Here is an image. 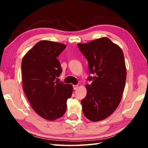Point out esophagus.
<instances>
[{
	"instance_id": "obj_1",
	"label": "esophagus",
	"mask_w": 148,
	"mask_h": 148,
	"mask_svg": "<svg viewBox=\"0 0 148 148\" xmlns=\"http://www.w3.org/2000/svg\"><path fill=\"white\" fill-rule=\"evenodd\" d=\"M73 88L74 90H77L79 88V85H77V84H76V85H73Z\"/></svg>"
}]
</instances>
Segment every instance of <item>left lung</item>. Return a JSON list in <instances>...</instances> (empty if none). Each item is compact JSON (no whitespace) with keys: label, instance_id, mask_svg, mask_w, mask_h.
I'll use <instances>...</instances> for the list:
<instances>
[{"label":"left lung","instance_id":"8db88e82","mask_svg":"<svg viewBox=\"0 0 148 148\" xmlns=\"http://www.w3.org/2000/svg\"><path fill=\"white\" fill-rule=\"evenodd\" d=\"M79 50L88 62L92 80L86 84L87 94L81 100L83 112L89 120L102 121L117 109L122 98L127 78L123 53L108 37L88 43H78Z\"/></svg>","mask_w":148,"mask_h":148}]
</instances>
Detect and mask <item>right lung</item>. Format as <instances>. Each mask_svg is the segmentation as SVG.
<instances>
[{
  "label": "right lung",
  "mask_w": 148,
  "mask_h": 148,
  "mask_svg": "<svg viewBox=\"0 0 148 148\" xmlns=\"http://www.w3.org/2000/svg\"><path fill=\"white\" fill-rule=\"evenodd\" d=\"M65 48L64 44L43 40L22 59L25 94L34 111L49 121H54L65 114L67 99L73 92L72 84L59 83L56 78L62 72L57 57Z\"/></svg>",
  "instance_id": "obj_1"
}]
</instances>
